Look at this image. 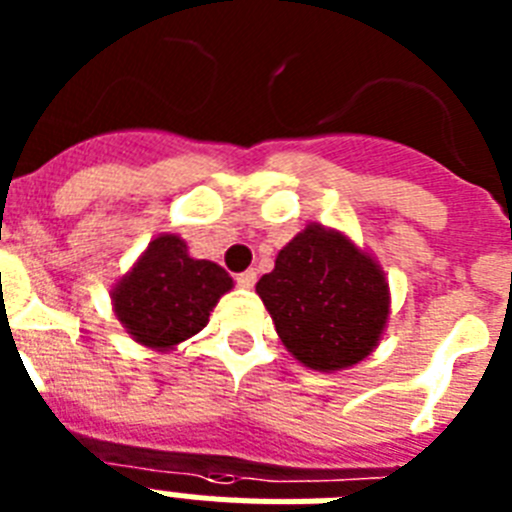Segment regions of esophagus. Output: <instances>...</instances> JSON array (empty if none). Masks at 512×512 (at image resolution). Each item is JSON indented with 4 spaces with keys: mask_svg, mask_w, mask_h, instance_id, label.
Returning <instances> with one entry per match:
<instances>
[{
    "mask_svg": "<svg viewBox=\"0 0 512 512\" xmlns=\"http://www.w3.org/2000/svg\"><path fill=\"white\" fill-rule=\"evenodd\" d=\"M235 282H238V287L251 289L253 284H256V271H253V269L243 271V274H238V277H235Z\"/></svg>",
    "mask_w": 512,
    "mask_h": 512,
    "instance_id": "obj_1",
    "label": "esophagus"
}]
</instances>
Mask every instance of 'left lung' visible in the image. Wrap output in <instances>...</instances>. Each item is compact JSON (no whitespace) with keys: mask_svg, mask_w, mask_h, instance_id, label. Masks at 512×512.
<instances>
[{"mask_svg":"<svg viewBox=\"0 0 512 512\" xmlns=\"http://www.w3.org/2000/svg\"><path fill=\"white\" fill-rule=\"evenodd\" d=\"M256 295L289 354L328 374L372 354L392 307L379 261L346 233L320 223L305 225L279 251Z\"/></svg>","mask_w":512,"mask_h":512,"instance_id":"1","label":"left lung"}]
</instances>
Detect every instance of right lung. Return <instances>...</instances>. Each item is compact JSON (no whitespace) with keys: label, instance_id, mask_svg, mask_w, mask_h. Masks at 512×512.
Returning a JSON list of instances; mask_svg holds the SVG:
<instances>
[{"label":"right lung","instance_id":"add662e5","mask_svg":"<svg viewBox=\"0 0 512 512\" xmlns=\"http://www.w3.org/2000/svg\"><path fill=\"white\" fill-rule=\"evenodd\" d=\"M233 279L215 261L194 259L182 235L161 233L112 287V312L130 338L151 351H174L197 336Z\"/></svg>","mask_w":512,"mask_h":512}]
</instances>
